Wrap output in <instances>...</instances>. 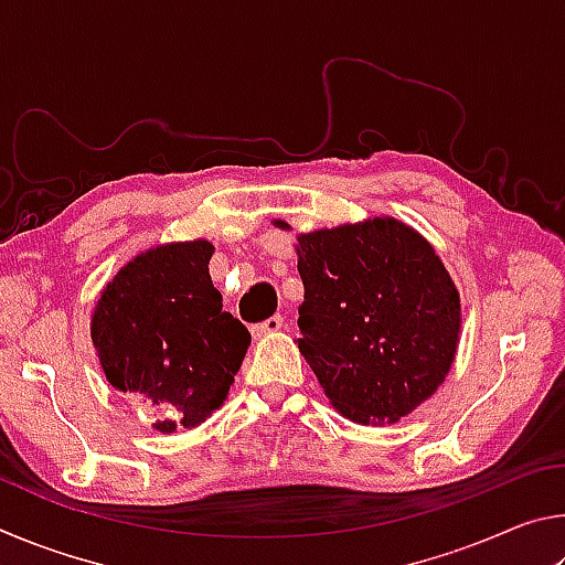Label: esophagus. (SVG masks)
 I'll return each instance as SVG.
<instances>
[{
  "label": "esophagus",
  "mask_w": 565,
  "mask_h": 565,
  "mask_svg": "<svg viewBox=\"0 0 565 565\" xmlns=\"http://www.w3.org/2000/svg\"><path fill=\"white\" fill-rule=\"evenodd\" d=\"M281 327H284V317H271V319H266V321H262V323H254V327H252V337H254V339H262V337H266V333L279 331Z\"/></svg>",
  "instance_id": "esophagus-1"
}]
</instances>
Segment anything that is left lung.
Instances as JSON below:
<instances>
[{
  "label": "left lung",
  "mask_w": 565,
  "mask_h": 565,
  "mask_svg": "<svg viewBox=\"0 0 565 565\" xmlns=\"http://www.w3.org/2000/svg\"><path fill=\"white\" fill-rule=\"evenodd\" d=\"M296 242L299 351L339 414L363 426L396 424L434 396L456 356L461 299L444 262L391 216Z\"/></svg>",
  "instance_id": "obj_1"
}]
</instances>
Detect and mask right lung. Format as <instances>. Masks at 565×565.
I'll return each mask as SVG.
<instances>
[{"instance_id":"obj_1","label":"right lung","mask_w":565,"mask_h":565,"mask_svg":"<svg viewBox=\"0 0 565 565\" xmlns=\"http://www.w3.org/2000/svg\"><path fill=\"white\" fill-rule=\"evenodd\" d=\"M214 246L164 244L124 264L92 313V341L114 388L157 406L161 434L194 428L224 404L252 333L209 276Z\"/></svg>"}]
</instances>
